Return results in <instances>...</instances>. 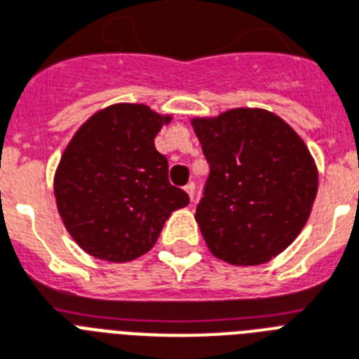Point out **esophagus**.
I'll return each instance as SVG.
<instances>
[{
	"instance_id": "1",
	"label": "esophagus",
	"mask_w": 359,
	"mask_h": 359,
	"mask_svg": "<svg viewBox=\"0 0 359 359\" xmlns=\"http://www.w3.org/2000/svg\"><path fill=\"white\" fill-rule=\"evenodd\" d=\"M185 193L189 194V198H191V202H193V198H194V183H189V185H185Z\"/></svg>"
}]
</instances>
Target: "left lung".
Segmentation results:
<instances>
[{"label": "left lung", "mask_w": 359, "mask_h": 359, "mask_svg": "<svg viewBox=\"0 0 359 359\" xmlns=\"http://www.w3.org/2000/svg\"><path fill=\"white\" fill-rule=\"evenodd\" d=\"M191 124L211 170L194 215L209 252L235 266L282 254L308 222L319 189L302 137L259 107L194 116Z\"/></svg>", "instance_id": "left-lung-1"}]
</instances>
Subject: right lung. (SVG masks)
<instances>
[{"label":"right lung","instance_id":"obj_1","mask_svg":"<svg viewBox=\"0 0 359 359\" xmlns=\"http://www.w3.org/2000/svg\"><path fill=\"white\" fill-rule=\"evenodd\" d=\"M172 114L113 103L81 124L62 151L53 193L66 231L88 256L126 263L151 250L185 191L168 182L154 139Z\"/></svg>","mask_w":359,"mask_h":359}]
</instances>
